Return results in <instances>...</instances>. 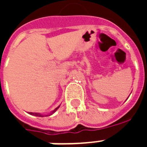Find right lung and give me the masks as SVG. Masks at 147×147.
<instances>
[{
    "label": "right lung",
    "instance_id": "obj_1",
    "mask_svg": "<svg viewBox=\"0 0 147 147\" xmlns=\"http://www.w3.org/2000/svg\"><path fill=\"white\" fill-rule=\"evenodd\" d=\"M59 106L56 107V108H55V109L53 111H52V113H51L50 114H49V116H50L51 114H53L54 112L56 111L59 109ZM30 114H31V115H34V116H36V117H44V115H42V114H40V113H33V112H30ZM45 116H48V115H45Z\"/></svg>",
    "mask_w": 147,
    "mask_h": 147
}]
</instances>
